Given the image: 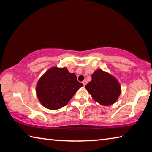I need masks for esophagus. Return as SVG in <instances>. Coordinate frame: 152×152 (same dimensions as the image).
<instances>
[{"label":"esophagus","mask_w":152,"mask_h":152,"mask_svg":"<svg viewBox=\"0 0 152 152\" xmlns=\"http://www.w3.org/2000/svg\"><path fill=\"white\" fill-rule=\"evenodd\" d=\"M82 84H83L84 86H85L86 84H87V81H86V80H84L83 82H82Z\"/></svg>","instance_id":"34e87169"}]
</instances>
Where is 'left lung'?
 I'll list each match as a JSON object with an SVG mask.
<instances>
[{
	"mask_svg": "<svg viewBox=\"0 0 152 152\" xmlns=\"http://www.w3.org/2000/svg\"><path fill=\"white\" fill-rule=\"evenodd\" d=\"M85 88L92 99L99 104L109 106L114 104L121 92L119 81L111 74L98 69L92 74V80Z\"/></svg>",
	"mask_w": 152,
	"mask_h": 152,
	"instance_id": "left-lung-1",
	"label": "left lung"
}]
</instances>
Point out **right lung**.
<instances>
[{
    "label": "right lung",
    "instance_id": "obj_1",
    "mask_svg": "<svg viewBox=\"0 0 152 152\" xmlns=\"http://www.w3.org/2000/svg\"><path fill=\"white\" fill-rule=\"evenodd\" d=\"M83 86L75 74L66 68L53 67L41 76L36 86V94L43 107L50 110L62 108L76 91Z\"/></svg>",
    "mask_w": 152,
    "mask_h": 152
}]
</instances>
